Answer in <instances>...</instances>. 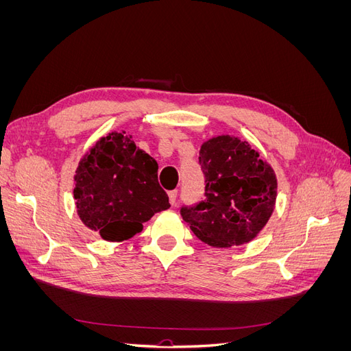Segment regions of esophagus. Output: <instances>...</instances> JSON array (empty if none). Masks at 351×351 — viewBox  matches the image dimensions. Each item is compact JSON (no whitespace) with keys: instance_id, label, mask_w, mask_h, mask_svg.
Returning a JSON list of instances; mask_svg holds the SVG:
<instances>
[{"instance_id":"1","label":"esophagus","mask_w":351,"mask_h":351,"mask_svg":"<svg viewBox=\"0 0 351 351\" xmlns=\"http://www.w3.org/2000/svg\"><path fill=\"white\" fill-rule=\"evenodd\" d=\"M177 195H178L177 190H171V192H168L169 204H171V205H176V202H177Z\"/></svg>"}]
</instances>
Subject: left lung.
<instances>
[{
  "label": "left lung",
  "instance_id": "left-lung-1",
  "mask_svg": "<svg viewBox=\"0 0 351 351\" xmlns=\"http://www.w3.org/2000/svg\"><path fill=\"white\" fill-rule=\"evenodd\" d=\"M205 197L180 214L197 239L214 247L240 246L256 237L272 215L277 178L247 142L218 136L199 152Z\"/></svg>",
  "mask_w": 351,
  "mask_h": 351
}]
</instances>
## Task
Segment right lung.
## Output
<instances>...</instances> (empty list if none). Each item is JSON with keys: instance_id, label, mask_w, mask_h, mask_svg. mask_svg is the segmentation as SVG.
<instances>
[{"instance_id": "obj_1", "label": "right lung", "mask_w": 351, "mask_h": 351, "mask_svg": "<svg viewBox=\"0 0 351 351\" xmlns=\"http://www.w3.org/2000/svg\"><path fill=\"white\" fill-rule=\"evenodd\" d=\"M74 183L83 224L108 241L132 239L143 222L169 208L156 161L124 133L102 137L80 161Z\"/></svg>"}]
</instances>
